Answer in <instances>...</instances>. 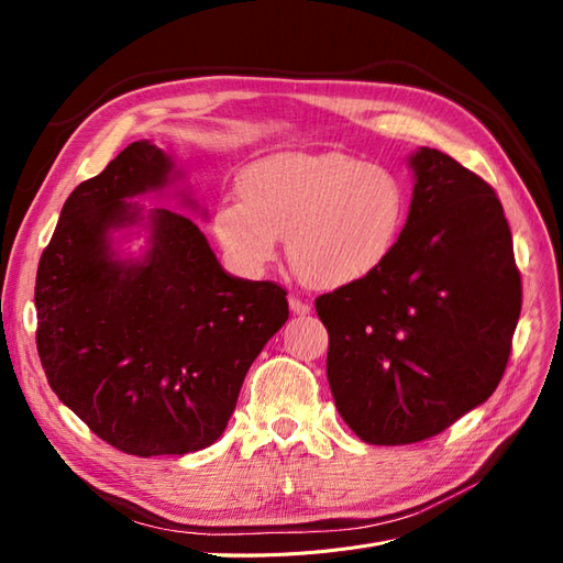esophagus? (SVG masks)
<instances>
[{"label": "esophagus", "instance_id": "34e87169", "mask_svg": "<svg viewBox=\"0 0 563 563\" xmlns=\"http://www.w3.org/2000/svg\"><path fill=\"white\" fill-rule=\"evenodd\" d=\"M288 308H291L294 314H310V302L302 300L298 296H288Z\"/></svg>", "mask_w": 563, "mask_h": 563}]
</instances>
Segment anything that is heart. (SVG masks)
Wrapping results in <instances>:
<instances>
[{
    "label": "heart",
    "instance_id": "b5f03b06",
    "mask_svg": "<svg viewBox=\"0 0 563 563\" xmlns=\"http://www.w3.org/2000/svg\"><path fill=\"white\" fill-rule=\"evenodd\" d=\"M240 201H220L213 230L228 258L258 275L286 236L296 275L317 288L364 282L395 251L406 216L399 180L343 152H282L249 164Z\"/></svg>",
    "mask_w": 563,
    "mask_h": 563
}]
</instances>
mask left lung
<instances>
[{"label":"left lung","instance_id":"left-lung-1","mask_svg":"<svg viewBox=\"0 0 563 563\" xmlns=\"http://www.w3.org/2000/svg\"><path fill=\"white\" fill-rule=\"evenodd\" d=\"M411 211L387 263L314 300L338 413L376 446L437 437L496 391L521 312L496 190L453 157H411Z\"/></svg>","mask_w":563,"mask_h":563}]
</instances>
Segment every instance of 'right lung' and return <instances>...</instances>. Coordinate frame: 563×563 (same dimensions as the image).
<instances>
[{
    "label": "right lung",
    "mask_w": 563,
    "mask_h": 563,
    "mask_svg": "<svg viewBox=\"0 0 563 563\" xmlns=\"http://www.w3.org/2000/svg\"><path fill=\"white\" fill-rule=\"evenodd\" d=\"M172 168L157 145L135 141L79 183L35 284L51 389L93 434L141 457L211 446L249 366L288 319L284 288L228 275L183 213L152 211L145 258H112L110 230L141 220L126 201L159 190Z\"/></svg>",
    "instance_id": "obj_1"
}]
</instances>
